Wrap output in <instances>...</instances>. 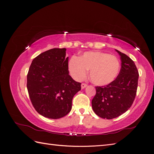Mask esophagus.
Listing matches in <instances>:
<instances>
[{"label": "esophagus", "instance_id": "obj_1", "mask_svg": "<svg viewBox=\"0 0 154 154\" xmlns=\"http://www.w3.org/2000/svg\"><path fill=\"white\" fill-rule=\"evenodd\" d=\"M87 86V85L86 84V83H82V85H81V88L83 89V88H85Z\"/></svg>", "mask_w": 154, "mask_h": 154}]
</instances>
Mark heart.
<instances>
[{
    "instance_id": "obj_1",
    "label": "heart",
    "mask_w": 154,
    "mask_h": 154,
    "mask_svg": "<svg viewBox=\"0 0 154 154\" xmlns=\"http://www.w3.org/2000/svg\"><path fill=\"white\" fill-rule=\"evenodd\" d=\"M120 63L114 56L99 51H89L79 58L69 60V71L76 80L81 81L90 71L91 81L96 85L105 86L112 83L118 76Z\"/></svg>"
}]
</instances>
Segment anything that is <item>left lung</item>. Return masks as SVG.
<instances>
[{"label": "left lung", "mask_w": 154, "mask_h": 154, "mask_svg": "<svg viewBox=\"0 0 154 154\" xmlns=\"http://www.w3.org/2000/svg\"><path fill=\"white\" fill-rule=\"evenodd\" d=\"M120 56L122 67L116 80L110 84L96 87L92 100L95 114L101 118L111 119L127 111L136 95L139 73L133 60L116 49Z\"/></svg>", "instance_id": "left-lung-1"}]
</instances>
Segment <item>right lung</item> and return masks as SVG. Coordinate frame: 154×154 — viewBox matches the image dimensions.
Returning a JSON list of instances; mask_svg holds the SVG:
<instances>
[{"mask_svg":"<svg viewBox=\"0 0 154 154\" xmlns=\"http://www.w3.org/2000/svg\"><path fill=\"white\" fill-rule=\"evenodd\" d=\"M66 48H54L34 58L27 76V88L37 112L49 119H59L72 109L74 96L81 90L68 71Z\"/></svg>","mask_w":154,"mask_h":154,"instance_id":"1","label":"right lung"}]
</instances>
